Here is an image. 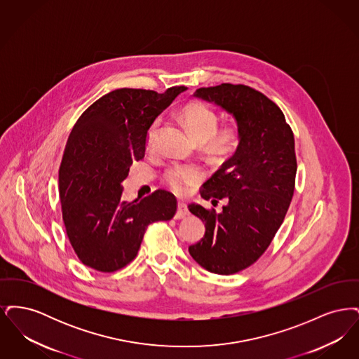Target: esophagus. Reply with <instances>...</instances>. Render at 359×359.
<instances>
[{
  "mask_svg": "<svg viewBox=\"0 0 359 359\" xmlns=\"http://www.w3.org/2000/svg\"><path fill=\"white\" fill-rule=\"evenodd\" d=\"M188 215L187 205L184 202H179L177 203V211L175 214V219H183Z\"/></svg>",
  "mask_w": 359,
  "mask_h": 359,
  "instance_id": "obj_1",
  "label": "esophagus"
}]
</instances>
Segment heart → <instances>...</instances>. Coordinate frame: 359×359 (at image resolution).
<instances>
[{
  "label": "heart",
  "mask_w": 359,
  "mask_h": 359,
  "mask_svg": "<svg viewBox=\"0 0 359 359\" xmlns=\"http://www.w3.org/2000/svg\"><path fill=\"white\" fill-rule=\"evenodd\" d=\"M183 120L186 121L192 136L199 142L210 140L215 151H229L237 144V130L234 128H224L217 132L218 114L205 103H189L183 109ZM163 118H154L145 133V147L148 151H154L158 144V133ZM203 177V171L192 164H175L165 172V183L175 192H184L188 187L196 184Z\"/></svg>",
  "instance_id": "obj_1"
}]
</instances>
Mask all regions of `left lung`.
Segmentation results:
<instances>
[{"instance_id":"1","label":"left lung","mask_w":359,"mask_h":359,"mask_svg":"<svg viewBox=\"0 0 359 359\" xmlns=\"http://www.w3.org/2000/svg\"><path fill=\"white\" fill-rule=\"evenodd\" d=\"M194 97L215 103L237 122L238 147L201 191L222 211L191 203L205 237L188 252L205 271L234 274L255 264L285 218L294 191V138L280 107L249 86L202 87Z\"/></svg>"}]
</instances>
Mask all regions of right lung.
I'll return each mask as SVG.
<instances>
[{
	"label": "right lung",
	"mask_w": 359,
	"mask_h": 359,
	"mask_svg": "<svg viewBox=\"0 0 359 359\" xmlns=\"http://www.w3.org/2000/svg\"><path fill=\"white\" fill-rule=\"evenodd\" d=\"M187 87L118 88L93 103L74 125L59 170V196L69 242L86 266L116 272L135 259L148 224L170 221L176 198L157 189L126 202L122 182L145 154V133Z\"/></svg>",
	"instance_id": "add662e5"
}]
</instances>
